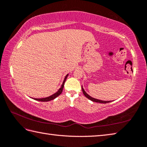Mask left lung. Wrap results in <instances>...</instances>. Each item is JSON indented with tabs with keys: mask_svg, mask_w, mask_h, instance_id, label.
I'll list each match as a JSON object with an SVG mask.
<instances>
[{
	"mask_svg": "<svg viewBox=\"0 0 147 147\" xmlns=\"http://www.w3.org/2000/svg\"><path fill=\"white\" fill-rule=\"evenodd\" d=\"M82 91H83V94L85 95V96L87 97V98H88V99L91 100L93 102H99V103H104V104H105V103H108V102H111V101H106V100H99V99H95V98H93V97H90V96H89L88 94H87V93H86V92L84 90V89H83V87L82 86Z\"/></svg>",
	"mask_w": 147,
	"mask_h": 147,
	"instance_id": "1",
	"label": "left lung"
}]
</instances>
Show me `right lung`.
<instances>
[{
	"label": "right lung",
	"mask_w": 147,
	"mask_h": 147,
	"mask_svg": "<svg viewBox=\"0 0 147 147\" xmlns=\"http://www.w3.org/2000/svg\"><path fill=\"white\" fill-rule=\"evenodd\" d=\"M68 76V74H67V75L65 76V78L64 80V82H63V83L62 85L61 86V87H60L59 90L56 93H55L54 94L51 95V96H49V97H45V98H41V99H36V98H34V99H35L36 100H39V101H42V102H47V101H50V100H53L54 99H55L57 97H58L60 94H61V93L62 92V90H63V88H64V83L65 82L66 79H67V78Z\"/></svg>",
	"instance_id": "1"
}]
</instances>
